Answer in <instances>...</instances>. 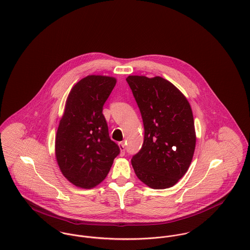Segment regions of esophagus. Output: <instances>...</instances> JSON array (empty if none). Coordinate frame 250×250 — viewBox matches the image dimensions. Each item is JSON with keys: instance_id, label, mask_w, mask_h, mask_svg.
Masks as SVG:
<instances>
[{"instance_id": "34e87169", "label": "esophagus", "mask_w": 250, "mask_h": 250, "mask_svg": "<svg viewBox=\"0 0 250 250\" xmlns=\"http://www.w3.org/2000/svg\"><path fill=\"white\" fill-rule=\"evenodd\" d=\"M119 147H120V150H121V155H125V143L124 142H121L119 143Z\"/></svg>"}]
</instances>
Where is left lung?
<instances>
[{"mask_svg":"<svg viewBox=\"0 0 250 250\" xmlns=\"http://www.w3.org/2000/svg\"><path fill=\"white\" fill-rule=\"evenodd\" d=\"M126 81L140 108L145 140L131 163L136 176L153 189L173 187L186 174L195 148L191 105L161 76L129 75Z\"/></svg>","mask_w":250,"mask_h":250,"instance_id":"8db88e82","label":"left lung"}]
</instances>
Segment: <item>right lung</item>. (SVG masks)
Returning <instances> with one entry per match:
<instances>
[{
	"label": "right lung",
	"instance_id": "obj_1",
	"mask_svg": "<svg viewBox=\"0 0 250 250\" xmlns=\"http://www.w3.org/2000/svg\"><path fill=\"white\" fill-rule=\"evenodd\" d=\"M116 79L88 75L67 98L56 137V158L63 176L76 187L91 189L107 176L120 148L110 140L103 105Z\"/></svg>",
	"mask_w": 250,
	"mask_h": 250
}]
</instances>
